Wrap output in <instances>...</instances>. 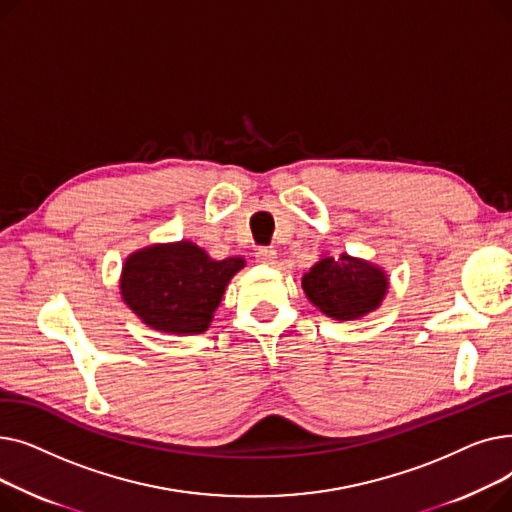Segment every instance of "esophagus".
I'll use <instances>...</instances> for the list:
<instances>
[{"instance_id":"34e87169","label":"esophagus","mask_w":512,"mask_h":512,"mask_svg":"<svg viewBox=\"0 0 512 512\" xmlns=\"http://www.w3.org/2000/svg\"><path fill=\"white\" fill-rule=\"evenodd\" d=\"M255 257H257L259 263H265V265H276V261H278V253H276L272 247H261V249H257Z\"/></svg>"}]
</instances>
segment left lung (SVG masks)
<instances>
[{
  "instance_id": "left-lung-1",
  "label": "left lung",
  "mask_w": 512,
  "mask_h": 512,
  "mask_svg": "<svg viewBox=\"0 0 512 512\" xmlns=\"http://www.w3.org/2000/svg\"><path fill=\"white\" fill-rule=\"evenodd\" d=\"M301 286L321 313L338 321H353L380 309L390 278L384 267L342 253L338 259L321 255L303 276Z\"/></svg>"
}]
</instances>
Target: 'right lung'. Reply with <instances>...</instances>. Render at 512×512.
<instances>
[{
	"mask_svg": "<svg viewBox=\"0 0 512 512\" xmlns=\"http://www.w3.org/2000/svg\"><path fill=\"white\" fill-rule=\"evenodd\" d=\"M247 265L242 257L211 259L191 240L155 242L126 257L120 297L145 326L157 332L203 334L226 286Z\"/></svg>",
	"mask_w": 512,
	"mask_h": 512,
	"instance_id": "add662e5",
	"label": "right lung"
}]
</instances>
